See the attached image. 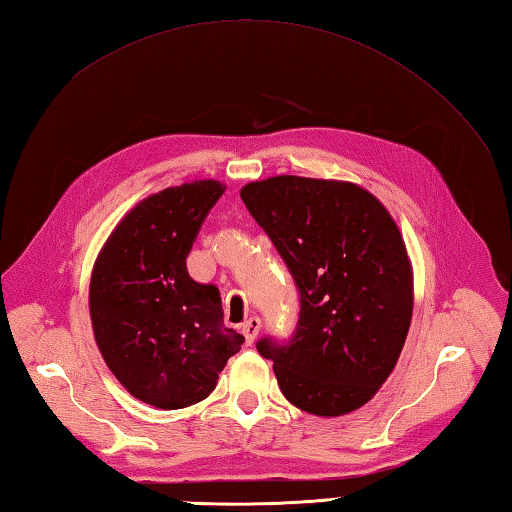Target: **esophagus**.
Masks as SVG:
<instances>
[{
    "instance_id": "obj_1",
    "label": "esophagus",
    "mask_w": 512,
    "mask_h": 512,
    "mask_svg": "<svg viewBox=\"0 0 512 512\" xmlns=\"http://www.w3.org/2000/svg\"><path fill=\"white\" fill-rule=\"evenodd\" d=\"M259 328H262V321H259L257 317H250L246 323H242V332L246 336V343H255L257 334H259Z\"/></svg>"
}]
</instances>
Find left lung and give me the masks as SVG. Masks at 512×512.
I'll return each instance as SVG.
<instances>
[{
  "label": "left lung",
  "instance_id": "obj_1",
  "mask_svg": "<svg viewBox=\"0 0 512 512\" xmlns=\"http://www.w3.org/2000/svg\"><path fill=\"white\" fill-rule=\"evenodd\" d=\"M239 195L301 295L295 336L288 345L262 339L257 352L301 411L361 409L394 372L413 314V270L394 217L345 180L273 176Z\"/></svg>",
  "mask_w": 512,
  "mask_h": 512
}]
</instances>
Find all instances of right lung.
Segmentation results:
<instances>
[{
    "mask_svg": "<svg viewBox=\"0 0 512 512\" xmlns=\"http://www.w3.org/2000/svg\"><path fill=\"white\" fill-rule=\"evenodd\" d=\"M224 189L220 180H193L140 200L94 262V341L118 383L151 407L204 400L244 343L224 325L220 290L187 270L204 217Z\"/></svg>",
    "mask_w": 512,
    "mask_h": 512,
    "instance_id": "right-lung-1",
    "label": "right lung"
}]
</instances>
